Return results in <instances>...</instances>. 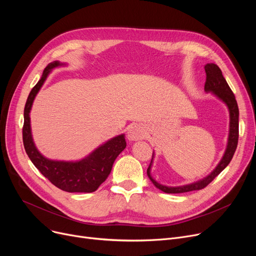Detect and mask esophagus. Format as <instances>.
Listing matches in <instances>:
<instances>
[{"label": "esophagus", "mask_w": 256, "mask_h": 256, "mask_svg": "<svg viewBox=\"0 0 256 256\" xmlns=\"http://www.w3.org/2000/svg\"><path fill=\"white\" fill-rule=\"evenodd\" d=\"M146 135V132L143 126L139 124H134L128 128V139L130 141H138L142 140Z\"/></svg>", "instance_id": "esophagus-1"}]
</instances>
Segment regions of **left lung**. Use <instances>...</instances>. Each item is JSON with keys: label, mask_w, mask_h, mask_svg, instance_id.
Segmentation results:
<instances>
[{"label": "left lung", "mask_w": 256, "mask_h": 256, "mask_svg": "<svg viewBox=\"0 0 256 256\" xmlns=\"http://www.w3.org/2000/svg\"><path fill=\"white\" fill-rule=\"evenodd\" d=\"M204 70L206 74L204 91L206 93L210 92L212 96H214L221 102H223L227 106L228 112H230V132H228L226 150L219 164L208 174V176L204 178L202 180L194 182L192 184H188L178 186H169L162 184L158 182L152 176V166L154 158V152L152 162L150 164L148 169H147V176H148L152 182L158 188V190L163 191L165 193L178 194V193H184V192H191V191L204 189V188H206L214 178L219 176V174L227 167V165L230 163V160L236 150L238 140V106L236 100V96L232 93L230 87L228 86L226 80L224 78L222 72L217 64L208 63L204 66Z\"/></svg>", "instance_id": "left-lung-1"}]
</instances>
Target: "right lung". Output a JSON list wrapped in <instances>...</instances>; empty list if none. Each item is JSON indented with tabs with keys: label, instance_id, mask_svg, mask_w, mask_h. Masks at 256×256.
<instances>
[{
	"label": "right lung",
	"instance_id": "add662e5",
	"mask_svg": "<svg viewBox=\"0 0 256 256\" xmlns=\"http://www.w3.org/2000/svg\"><path fill=\"white\" fill-rule=\"evenodd\" d=\"M65 65L67 64L59 61L50 63L44 68L42 78L31 90L24 110V146L34 166L52 184L70 193H91L96 191L109 176L116 158L126 147L124 134L108 140L78 160H57L46 158L37 150L32 137L30 112L33 102L50 72Z\"/></svg>",
	"mask_w": 256,
	"mask_h": 256
}]
</instances>
